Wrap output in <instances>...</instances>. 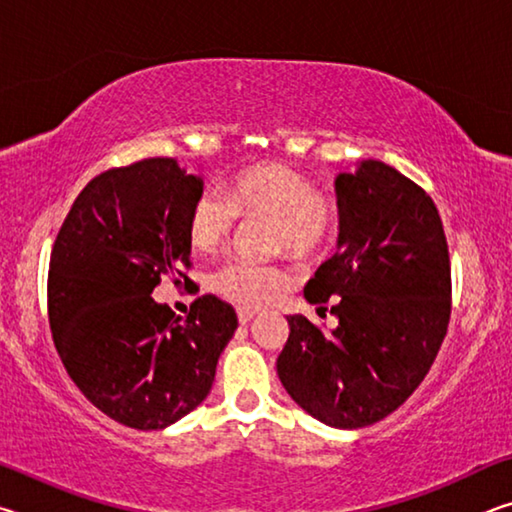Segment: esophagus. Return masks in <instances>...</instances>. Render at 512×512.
I'll return each mask as SVG.
<instances>
[{"label": "esophagus", "instance_id": "obj_1", "mask_svg": "<svg viewBox=\"0 0 512 512\" xmlns=\"http://www.w3.org/2000/svg\"><path fill=\"white\" fill-rule=\"evenodd\" d=\"M237 316H239V323L246 325V323H250V320L255 318V311H250V309H237Z\"/></svg>", "mask_w": 512, "mask_h": 512}]
</instances>
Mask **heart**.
Listing matches in <instances>:
<instances>
[{"mask_svg":"<svg viewBox=\"0 0 512 512\" xmlns=\"http://www.w3.org/2000/svg\"><path fill=\"white\" fill-rule=\"evenodd\" d=\"M241 221H268L271 248L311 259L334 244L341 228L339 198L314 187L305 171L284 162H257L223 180L219 192H201L187 210V239L198 253L219 248ZM212 291L237 307L271 305L289 287L282 268L228 262L212 275Z\"/></svg>","mask_w":512,"mask_h":512,"instance_id":"obj_1","label":"heart"}]
</instances>
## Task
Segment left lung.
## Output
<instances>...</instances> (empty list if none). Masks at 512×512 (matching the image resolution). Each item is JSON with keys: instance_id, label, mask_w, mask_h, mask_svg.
<instances>
[{"instance_id": "left-lung-1", "label": "left lung", "mask_w": 512, "mask_h": 512, "mask_svg": "<svg viewBox=\"0 0 512 512\" xmlns=\"http://www.w3.org/2000/svg\"><path fill=\"white\" fill-rule=\"evenodd\" d=\"M341 250L305 298L332 305V332L289 316L277 357L282 386L316 420L359 429L384 420L420 386L447 334L452 266L438 207L379 160L336 178ZM323 316V314H320Z\"/></svg>"}]
</instances>
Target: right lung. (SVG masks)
Listing matches in <instances>:
<instances>
[{
	"label": "right lung",
	"mask_w": 512,
	"mask_h": 512,
	"mask_svg": "<svg viewBox=\"0 0 512 512\" xmlns=\"http://www.w3.org/2000/svg\"><path fill=\"white\" fill-rule=\"evenodd\" d=\"M203 180L173 158H146L92 178L51 248L47 309L60 361L81 393L119 424L164 429L210 393L237 329L221 298H196L185 320L153 300L187 277V210Z\"/></svg>",
	"instance_id": "right-lung-1"
}]
</instances>
